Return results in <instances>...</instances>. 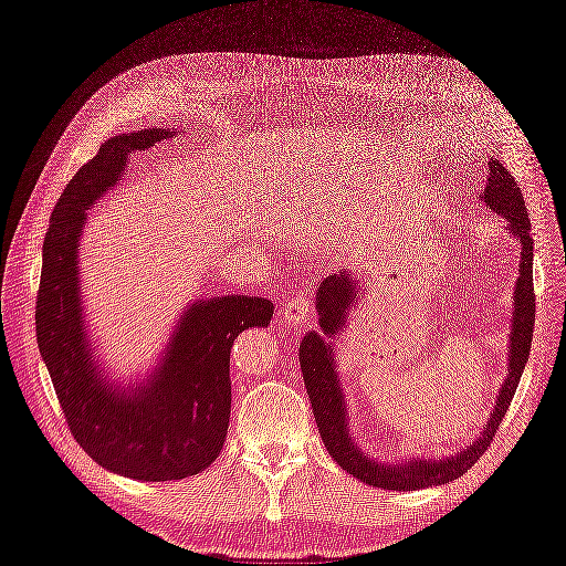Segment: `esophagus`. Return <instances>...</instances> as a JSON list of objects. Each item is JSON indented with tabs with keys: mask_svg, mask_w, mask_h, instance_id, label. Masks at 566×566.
<instances>
[{
	"mask_svg": "<svg viewBox=\"0 0 566 566\" xmlns=\"http://www.w3.org/2000/svg\"><path fill=\"white\" fill-rule=\"evenodd\" d=\"M312 318V300L306 295H295L293 300H287L285 306H283V321L287 325H293V328H297V325H306Z\"/></svg>",
	"mask_w": 566,
	"mask_h": 566,
	"instance_id": "obj_1",
	"label": "esophagus"
}]
</instances>
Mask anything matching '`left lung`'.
Segmentation results:
<instances>
[{
	"label": "left lung",
	"mask_w": 566,
	"mask_h": 566,
	"mask_svg": "<svg viewBox=\"0 0 566 566\" xmlns=\"http://www.w3.org/2000/svg\"><path fill=\"white\" fill-rule=\"evenodd\" d=\"M486 208L503 217L507 224L505 231L515 235L520 252V279L515 285V312H512L510 325V345H507V378L501 385L495 397L493 413L484 432L479 434L470 447L460 449L447 458H408L401 462H380L356 447L349 432V413L345 389H342L337 364H335V339L342 331H347V318L358 300H364L361 281L349 269L337 271L318 285L316 312L321 331H310L300 342V366L304 387L310 391V401L314 408V418L318 424L325 449L342 470H347L358 482L368 486H378L387 491H418L427 486H439L465 474L474 462L482 458L489 443L499 430L501 420L507 413V406L515 397V389L524 373L531 352V337H534L536 318V297H534V241H531V221L524 208V196L520 184L515 181L501 160L489 163V179L484 193H479Z\"/></svg>",
	"instance_id": "1"
}]
</instances>
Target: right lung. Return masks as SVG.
Wrapping results in <instances>:
<instances>
[{"label":"right lung","mask_w":566,"mask_h":566,"mask_svg":"<svg viewBox=\"0 0 566 566\" xmlns=\"http://www.w3.org/2000/svg\"><path fill=\"white\" fill-rule=\"evenodd\" d=\"M175 134L160 127L117 134L65 186L44 238L35 314L40 354L73 437L101 468L142 482L193 476L217 460L231 418L233 339L266 328L273 316L264 297L196 300L144 380L119 385L101 368L80 281L87 210L125 177L132 153Z\"/></svg>","instance_id":"right-lung-1"}]
</instances>
